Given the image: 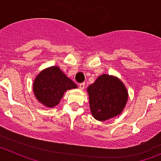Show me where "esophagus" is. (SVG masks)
Returning <instances> with one entry per match:
<instances>
[{"label": "esophagus", "instance_id": "esophagus-1", "mask_svg": "<svg viewBox=\"0 0 161 161\" xmlns=\"http://www.w3.org/2000/svg\"><path fill=\"white\" fill-rule=\"evenodd\" d=\"M85 83H80V85H79L80 89H81V90H83V89H85Z\"/></svg>", "mask_w": 161, "mask_h": 161}]
</instances>
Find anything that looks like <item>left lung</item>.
<instances>
[{
  "label": "left lung",
  "mask_w": 161,
  "mask_h": 161,
  "mask_svg": "<svg viewBox=\"0 0 161 161\" xmlns=\"http://www.w3.org/2000/svg\"><path fill=\"white\" fill-rule=\"evenodd\" d=\"M93 117L106 121L121 114L128 99V92L119 78L108 74L98 76L87 88Z\"/></svg>",
  "instance_id": "1"
}]
</instances>
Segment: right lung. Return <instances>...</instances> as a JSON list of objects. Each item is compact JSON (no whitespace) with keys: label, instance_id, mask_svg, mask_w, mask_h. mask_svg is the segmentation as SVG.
Wrapping results in <instances>:
<instances>
[{"label":"right lung","instance_id":"right-lung-1","mask_svg":"<svg viewBox=\"0 0 161 161\" xmlns=\"http://www.w3.org/2000/svg\"><path fill=\"white\" fill-rule=\"evenodd\" d=\"M76 88L77 85L58 66L49 67L41 71L33 83L35 97L47 108L57 106L67 90Z\"/></svg>","mask_w":161,"mask_h":161}]
</instances>
